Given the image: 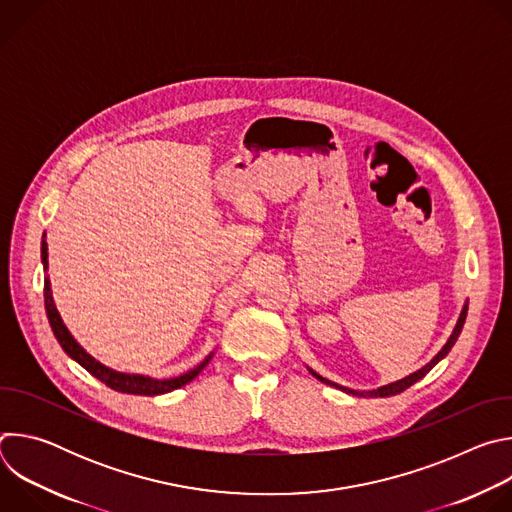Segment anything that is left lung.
Listing matches in <instances>:
<instances>
[{"mask_svg": "<svg viewBox=\"0 0 512 512\" xmlns=\"http://www.w3.org/2000/svg\"><path fill=\"white\" fill-rule=\"evenodd\" d=\"M466 314H468V302L464 304V308H462V312H460V318H458V322H456V328H454V332L450 334V338H448V342L444 344V348L437 352L425 367H421L419 371H415V373H411L409 377H405V379H401V381H395V383H389V385H383V387H379V389H373V391H354V389H346V387H340V385H336V383H332V381H328V379H324V377H320L318 373H314L312 369H310V373L318 379V381H322V383H326V385H330V387H336V389H340V391H346V393H352V395H356V397H391V395H397V393H401V391H405V389H409L413 383H417L419 379H423L437 362H440L450 350H452V346L456 344V340H458V336H460V332H462V328H464V322H466Z\"/></svg>", "mask_w": 512, "mask_h": 512, "instance_id": "1", "label": "left lung"}]
</instances>
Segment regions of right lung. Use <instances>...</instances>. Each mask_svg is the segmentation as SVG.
Here are the masks:
<instances>
[{"label":"right lung","instance_id":"obj_1","mask_svg":"<svg viewBox=\"0 0 512 512\" xmlns=\"http://www.w3.org/2000/svg\"><path fill=\"white\" fill-rule=\"evenodd\" d=\"M46 237V235H44ZM42 265H44V271H48V245H46V239H42ZM44 308H46V316H48V322H50V328L58 340V344L62 346V350L72 358L77 360L83 369H87L95 379H99L101 383H105L107 387H111L113 391H119V393H129V395H148V397H154V395H164V393H170L174 389H180L184 385H188L194 377L200 375V371L206 367V364L210 362L212 358V352L198 364V367H194L192 371L180 375V377H174V379H164V381H158V379H152V377H143V375H127V373H117L109 367H105V364H101L97 358H93L75 338H72V334L68 332V328L64 326L56 306H54V298H52V287H50V279L44 277Z\"/></svg>","mask_w":512,"mask_h":512}]
</instances>
